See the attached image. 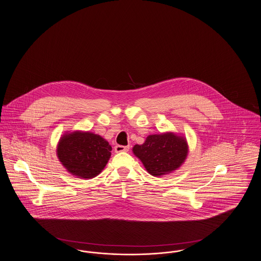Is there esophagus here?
Instances as JSON below:
<instances>
[{"mask_svg":"<svg viewBox=\"0 0 261 261\" xmlns=\"http://www.w3.org/2000/svg\"><path fill=\"white\" fill-rule=\"evenodd\" d=\"M129 149V146H123V145H116L115 146V152H126Z\"/></svg>","mask_w":261,"mask_h":261,"instance_id":"esophagus-1","label":"esophagus"}]
</instances>
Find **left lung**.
<instances>
[{"mask_svg":"<svg viewBox=\"0 0 261 261\" xmlns=\"http://www.w3.org/2000/svg\"><path fill=\"white\" fill-rule=\"evenodd\" d=\"M134 154L154 177H161L178 169L185 162L189 146L186 137L174 133L151 135L143 144H136Z\"/></svg>","mask_w":261,"mask_h":261,"instance_id":"1","label":"left lung"}]
</instances>
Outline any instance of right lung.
<instances>
[{"instance_id":"right-lung-1","label":"right lung","mask_w":261,"mask_h":261,"mask_svg":"<svg viewBox=\"0 0 261 261\" xmlns=\"http://www.w3.org/2000/svg\"><path fill=\"white\" fill-rule=\"evenodd\" d=\"M109 142L89 132L67 133L60 138L57 155L69 174L92 178L105 168L111 157Z\"/></svg>"}]
</instances>
